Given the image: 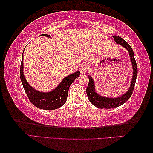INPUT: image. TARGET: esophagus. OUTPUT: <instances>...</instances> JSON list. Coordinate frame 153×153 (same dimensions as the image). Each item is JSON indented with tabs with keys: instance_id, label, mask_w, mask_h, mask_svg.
<instances>
[{
	"instance_id": "34e87169",
	"label": "esophagus",
	"mask_w": 153,
	"mask_h": 153,
	"mask_svg": "<svg viewBox=\"0 0 153 153\" xmlns=\"http://www.w3.org/2000/svg\"><path fill=\"white\" fill-rule=\"evenodd\" d=\"M88 68H89V67L87 65L82 64V65H81V67H80V72H81V74H83V73H85V72L87 71Z\"/></svg>"
}]
</instances>
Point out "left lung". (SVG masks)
Returning a JSON list of instances; mask_svg holds the SVG:
<instances>
[{
  "label": "left lung",
  "instance_id": "1",
  "mask_svg": "<svg viewBox=\"0 0 153 153\" xmlns=\"http://www.w3.org/2000/svg\"><path fill=\"white\" fill-rule=\"evenodd\" d=\"M114 38V41L117 44H119L120 45L126 49L129 52L130 60H131L132 69H133V76L130 84V87L127 91L123 96L117 97H108L106 96H102L96 91V87H95V83L94 79L90 75L87 73L88 75L89 78V84L87 88V95L91 103L97 108H114L118 106H121L122 104L127 101L129 98L131 97L133 90L134 89L135 84L136 81V77L137 75V67L136 62V59L134 58V53L133 49L131 46L127 43V42L119 36H112Z\"/></svg>",
  "mask_w": 153,
  "mask_h": 153
}]
</instances>
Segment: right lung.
<instances>
[{
  "mask_svg": "<svg viewBox=\"0 0 153 153\" xmlns=\"http://www.w3.org/2000/svg\"><path fill=\"white\" fill-rule=\"evenodd\" d=\"M41 36L51 38L49 34H41ZM24 54L20 66V79L24 89L32 104L42 110H55L59 108L66 103L68 89L71 85L80 75V71H77L63 79L61 82L53 90L49 92H42L35 89L30 85L24 74Z\"/></svg>",
  "mask_w": 153,
  "mask_h": 153,
  "instance_id": "obj_1",
  "label": "right lung"
}]
</instances>
